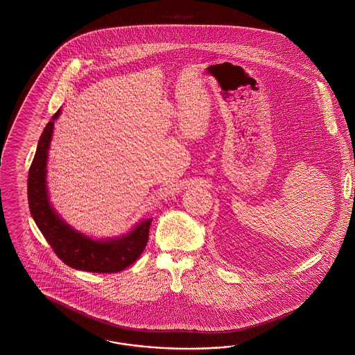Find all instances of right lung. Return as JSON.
Segmentation results:
<instances>
[{"label":"right lung","instance_id":"obj_1","mask_svg":"<svg viewBox=\"0 0 355 355\" xmlns=\"http://www.w3.org/2000/svg\"><path fill=\"white\" fill-rule=\"evenodd\" d=\"M54 113L37 143L28 172V205L40 232L66 266L92 273H116L131 266L147 246L152 218L140 221L128 234L110 239H92L66 224L53 209L46 189V162L53 134Z\"/></svg>","mask_w":355,"mask_h":355}]
</instances>
